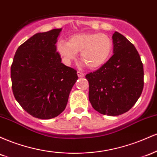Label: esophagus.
Segmentation results:
<instances>
[{
    "label": "esophagus",
    "mask_w": 157,
    "mask_h": 157,
    "mask_svg": "<svg viewBox=\"0 0 157 157\" xmlns=\"http://www.w3.org/2000/svg\"><path fill=\"white\" fill-rule=\"evenodd\" d=\"M77 76L79 77H83L85 76V75L82 72H81V71H77Z\"/></svg>",
    "instance_id": "esophagus-1"
}]
</instances>
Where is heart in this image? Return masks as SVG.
<instances>
[{"label": "heart", "instance_id": "b5f03b06", "mask_svg": "<svg viewBox=\"0 0 157 157\" xmlns=\"http://www.w3.org/2000/svg\"><path fill=\"white\" fill-rule=\"evenodd\" d=\"M57 50L66 63L75 60L77 52H80L81 60L88 67L97 68L109 59L112 41L105 34L78 33L70 36L68 42L58 41Z\"/></svg>", "mask_w": 157, "mask_h": 157}]
</instances>
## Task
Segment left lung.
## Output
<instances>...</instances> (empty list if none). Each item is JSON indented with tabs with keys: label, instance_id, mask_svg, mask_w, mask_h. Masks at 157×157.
Wrapping results in <instances>:
<instances>
[{
	"label": "left lung",
	"instance_id": "obj_1",
	"mask_svg": "<svg viewBox=\"0 0 157 157\" xmlns=\"http://www.w3.org/2000/svg\"><path fill=\"white\" fill-rule=\"evenodd\" d=\"M113 55L95 71L87 74L89 99L94 109L109 116L129 111L138 100L144 86L141 58L135 46L115 32Z\"/></svg>",
	"mask_w": 157,
	"mask_h": 157
}]
</instances>
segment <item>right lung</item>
I'll return each instance as SVG.
<instances>
[{
	"label": "right lung",
	"instance_id": "1",
	"mask_svg": "<svg viewBox=\"0 0 157 157\" xmlns=\"http://www.w3.org/2000/svg\"><path fill=\"white\" fill-rule=\"evenodd\" d=\"M61 29L37 33L19 46L11 66L13 94L32 117L52 119L66 109L77 71L61 63L56 43Z\"/></svg>",
	"mask_w": 157,
	"mask_h": 157
}]
</instances>
